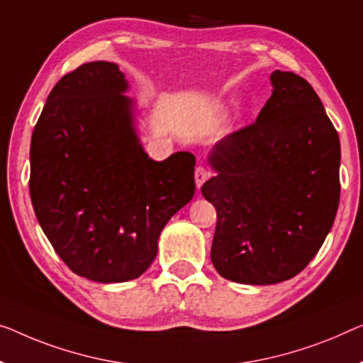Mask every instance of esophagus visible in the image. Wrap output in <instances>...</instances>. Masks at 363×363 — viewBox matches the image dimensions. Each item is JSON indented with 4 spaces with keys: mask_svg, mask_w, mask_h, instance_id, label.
<instances>
[{
    "mask_svg": "<svg viewBox=\"0 0 363 363\" xmlns=\"http://www.w3.org/2000/svg\"><path fill=\"white\" fill-rule=\"evenodd\" d=\"M194 177H196L197 189H200V187L203 186V182L208 179V171L205 169V167H202V166H197L196 167V174H194Z\"/></svg>",
    "mask_w": 363,
    "mask_h": 363,
    "instance_id": "34e87169",
    "label": "esophagus"
}]
</instances>
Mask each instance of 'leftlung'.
<instances>
[{
	"label": "left lung",
	"instance_id": "left-lung-1",
	"mask_svg": "<svg viewBox=\"0 0 363 363\" xmlns=\"http://www.w3.org/2000/svg\"><path fill=\"white\" fill-rule=\"evenodd\" d=\"M256 122L215 145L202 196L216 208L212 262L221 277L272 285L305 269L333 228L340 143L320 97L291 72L270 74Z\"/></svg>",
	"mask_w": 363,
	"mask_h": 363
}]
</instances>
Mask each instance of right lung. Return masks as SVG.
I'll return each instance as SVG.
<instances>
[{"mask_svg": "<svg viewBox=\"0 0 363 363\" xmlns=\"http://www.w3.org/2000/svg\"><path fill=\"white\" fill-rule=\"evenodd\" d=\"M127 91L116 63L81 65L48 94L30 140L29 191L43 233L74 274L99 284L140 277L196 192V156L151 160Z\"/></svg>", "mask_w": 363, "mask_h": 363, "instance_id": "right-lung-1", "label": "right lung"}]
</instances>
